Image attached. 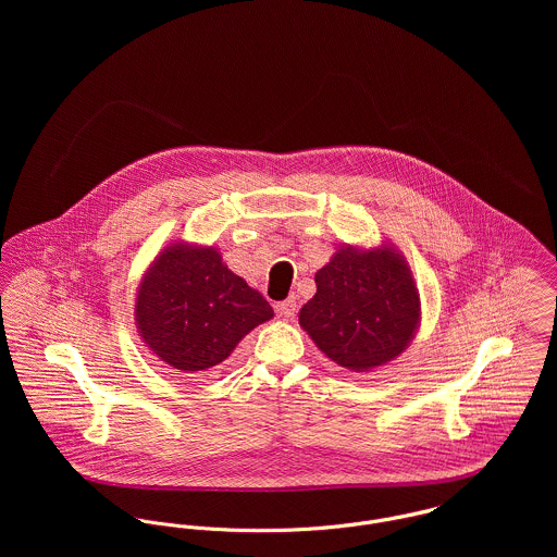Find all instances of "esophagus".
Segmentation results:
<instances>
[{
	"label": "esophagus",
	"mask_w": 557,
	"mask_h": 557,
	"mask_svg": "<svg viewBox=\"0 0 557 557\" xmlns=\"http://www.w3.org/2000/svg\"><path fill=\"white\" fill-rule=\"evenodd\" d=\"M276 311H278V315L281 318H294L296 315V311H298V302H296V298L292 296V298H287L285 302H281L278 307H276Z\"/></svg>",
	"instance_id": "esophagus-1"
}]
</instances>
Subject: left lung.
Listing matches in <instances>:
<instances>
[{
  "mask_svg": "<svg viewBox=\"0 0 557 557\" xmlns=\"http://www.w3.org/2000/svg\"><path fill=\"white\" fill-rule=\"evenodd\" d=\"M315 285L300 325L338 367L356 373L382 367L397 358L418 327L420 298L393 248H341L315 274Z\"/></svg>",
  "mask_w": 557,
  "mask_h": 557,
  "instance_id": "obj_1",
  "label": "left lung"
}]
</instances>
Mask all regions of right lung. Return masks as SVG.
<instances>
[{"mask_svg":"<svg viewBox=\"0 0 557 557\" xmlns=\"http://www.w3.org/2000/svg\"><path fill=\"white\" fill-rule=\"evenodd\" d=\"M135 315L144 341L162 362L195 373L221 364L239 338L274 311L214 248L175 244L146 274Z\"/></svg>","mask_w":557,"mask_h":557,"instance_id":"right-lung-1","label":"right lung"}]
</instances>
